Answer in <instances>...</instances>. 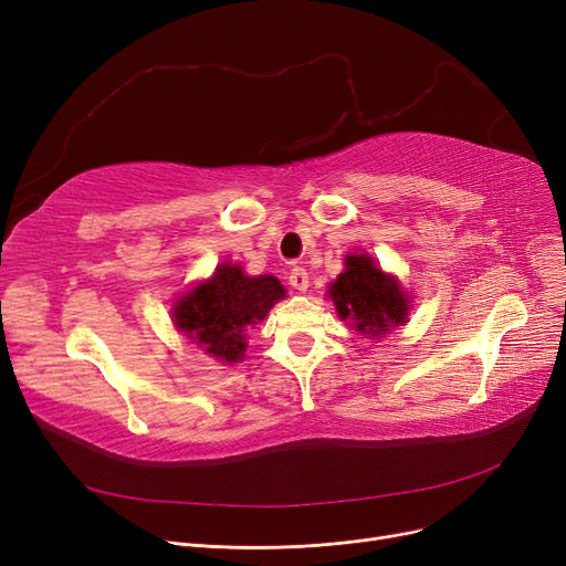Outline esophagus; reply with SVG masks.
<instances>
[{"label": "esophagus", "instance_id": "esophagus-1", "mask_svg": "<svg viewBox=\"0 0 566 566\" xmlns=\"http://www.w3.org/2000/svg\"><path fill=\"white\" fill-rule=\"evenodd\" d=\"M289 284L293 286V289H298V291H307V286H310V275H307V271L303 265H293L291 271H289Z\"/></svg>", "mask_w": 566, "mask_h": 566}]
</instances>
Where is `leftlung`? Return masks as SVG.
<instances>
[{
  "instance_id": "8db88e82",
  "label": "left lung",
  "mask_w": 566,
  "mask_h": 566,
  "mask_svg": "<svg viewBox=\"0 0 566 566\" xmlns=\"http://www.w3.org/2000/svg\"><path fill=\"white\" fill-rule=\"evenodd\" d=\"M331 295L337 314L350 318L363 335L380 337L408 316L403 291L367 254L346 256V271L331 286Z\"/></svg>"
}]
</instances>
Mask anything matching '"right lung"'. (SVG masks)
<instances>
[{"label":"right lung","mask_w":566,"mask_h":566,"mask_svg":"<svg viewBox=\"0 0 566 566\" xmlns=\"http://www.w3.org/2000/svg\"><path fill=\"white\" fill-rule=\"evenodd\" d=\"M284 286L273 275L248 277L241 265H220L213 280L192 289L176 303V325L211 353L213 358L235 363L243 358L245 328L265 318Z\"/></svg>","instance_id":"obj_1"}]
</instances>
